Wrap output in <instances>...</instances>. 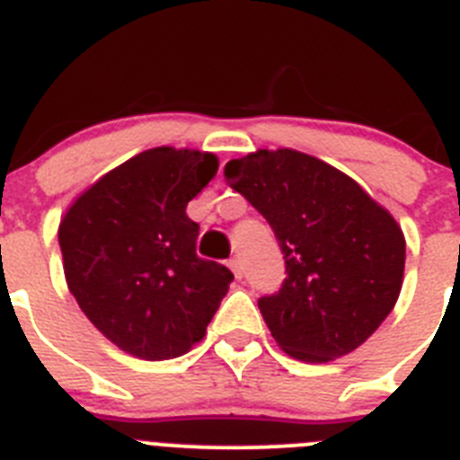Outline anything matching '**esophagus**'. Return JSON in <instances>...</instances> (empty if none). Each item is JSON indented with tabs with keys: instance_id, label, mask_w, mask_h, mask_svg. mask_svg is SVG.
<instances>
[{
	"instance_id": "obj_1",
	"label": "esophagus",
	"mask_w": 460,
	"mask_h": 460,
	"mask_svg": "<svg viewBox=\"0 0 460 460\" xmlns=\"http://www.w3.org/2000/svg\"><path fill=\"white\" fill-rule=\"evenodd\" d=\"M227 267L233 269L234 278H242V276H243V267H242V260H239V258H233V260H227Z\"/></svg>"
}]
</instances>
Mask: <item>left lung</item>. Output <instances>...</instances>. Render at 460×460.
Here are the masks:
<instances>
[{
	"mask_svg": "<svg viewBox=\"0 0 460 460\" xmlns=\"http://www.w3.org/2000/svg\"><path fill=\"white\" fill-rule=\"evenodd\" d=\"M226 178L285 255L280 292L258 301L278 347L313 365L356 351L402 292V226L347 172L292 147L233 159Z\"/></svg>",
	"mask_w": 460,
	"mask_h": 460,
	"instance_id": "1",
	"label": "left lung"
}]
</instances>
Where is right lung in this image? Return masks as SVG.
<instances>
[{
	"instance_id": "right-lung-1",
	"label": "right lung",
	"mask_w": 460,
	"mask_h": 460,
	"mask_svg": "<svg viewBox=\"0 0 460 460\" xmlns=\"http://www.w3.org/2000/svg\"><path fill=\"white\" fill-rule=\"evenodd\" d=\"M214 153L153 147L84 189L58 223L67 289L91 323L141 360L184 356L205 337L233 273L196 255L189 200Z\"/></svg>"
}]
</instances>
